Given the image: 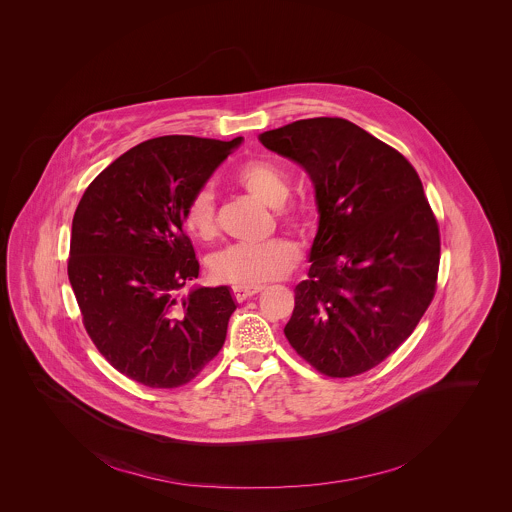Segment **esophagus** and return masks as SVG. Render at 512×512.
Segmentation results:
<instances>
[{
    "instance_id": "1",
    "label": "esophagus",
    "mask_w": 512,
    "mask_h": 512,
    "mask_svg": "<svg viewBox=\"0 0 512 512\" xmlns=\"http://www.w3.org/2000/svg\"><path fill=\"white\" fill-rule=\"evenodd\" d=\"M261 291H263V287H242V285H234V300H236V302H244V300H248L251 296L261 293Z\"/></svg>"
}]
</instances>
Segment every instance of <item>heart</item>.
I'll return each instance as SVG.
<instances>
[{"instance_id":"1","label":"heart","mask_w":512,"mask_h":512,"mask_svg":"<svg viewBox=\"0 0 512 512\" xmlns=\"http://www.w3.org/2000/svg\"><path fill=\"white\" fill-rule=\"evenodd\" d=\"M238 186L253 197L274 206L279 223L296 234L311 233L310 210L289 195L287 172L268 159H253L236 172ZM184 227L199 240H212L217 234L216 202L212 187L197 189L184 208ZM300 261V249L287 238H272L263 244H234L210 259V272L217 281L242 287H257L289 274Z\"/></svg>"}]
</instances>
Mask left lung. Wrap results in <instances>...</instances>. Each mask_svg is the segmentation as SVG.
I'll return each instance as SVG.
<instances>
[{
  "instance_id": "8db88e82",
  "label": "left lung",
  "mask_w": 512,
  "mask_h": 512,
  "mask_svg": "<svg viewBox=\"0 0 512 512\" xmlns=\"http://www.w3.org/2000/svg\"><path fill=\"white\" fill-rule=\"evenodd\" d=\"M259 140L306 169L321 214L285 338L323 375L368 372L434 300L441 236L419 174L343 118L298 120Z\"/></svg>"
}]
</instances>
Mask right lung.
<instances>
[{"instance_id": "obj_1", "label": "right lung", "mask_w": 512, "mask_h": 512, "mask_svg": "<svg viewBox=\"0 0 512 512\" xmlns=\"http://www.w3.org/2000/svg\"><path fill=\"white\" fill-rule=\"evenodd\" d=\"M233 140L167 135L101 172L73 217L67 274L82 325L112 368L150 388L193 381L221 351L236 310L229 287H201L184 208Z\"/></svg>"}]
</instances>
